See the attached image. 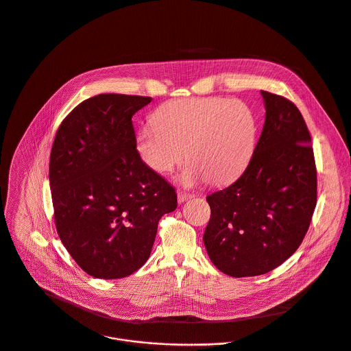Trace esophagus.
<instances>
[{
  "mask_svg": "<svg viewBox=\"0 0 351 351\" xmlns=\"http://www.w3.org/2000/svg\"><path fill=\"white\" fill-rule=\"evenodd\" d=\"M193 195L192 193H185V192H178V203H184L189 199H192Z\"/></svg>",
  "mask_w": 351,
  "mask_h": 351,
  "instance_id": "esophagus-1",
  "label": "esophagus"
}]
</instances>
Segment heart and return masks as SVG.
Here are the masks:
<instances>
[{"mask_svg":"<svg viewBox=\"0 0 351 351\" xmlns=\"http://www.w3.org/2000/svg\"><path fill=\"white\" fill-rule=\"evenodd\" d=\"M155 125L136 137L141 160L159 174L171 173L185 159V184L207 178L221 185L233 181L247 166L255 144V118L241 100L185 97L159 107Z\"/></svg>","mask_w":351,"mask_h":351,"instance_id":"heart-1","label":"heart"}]
</instances>
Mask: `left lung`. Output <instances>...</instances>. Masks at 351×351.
Here are the masks:
<instances>
[{
	"mask_svg": "<svg viewBox=\"0 0 351 351\" xmlns=\"http://www.w3.org/2000/svg\"><path fill=\"white\" fill-rule=\"evenodd\" d=\"M265 123L244 173L207 196L203 241L211 262L232 277L265 274L300 245L317 203L311 137L296 106L261 90Z\"/></svg>",
	"mask_w": 351,
	"mask_h": 351,
	"instance_id": "8db88e82",
	"label": "left lung"
}]
</instances>
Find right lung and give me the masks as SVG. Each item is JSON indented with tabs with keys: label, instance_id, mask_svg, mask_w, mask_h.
<instances>
[{
	"label": "right lung",
	"instance_id": "right-lung-1",
	"mask_svg": "<svg viewBox=\"0 0 351 351\" xmlns=\"http://www.w3.org/2000/svg\"><path fill=\"white\" fill-rule=\"evenodd\" d=\"M151 97L99 95L62 122L49 182L59 237L84 271L122 278L149 258L159 219L177 208L174 188L136 149L133 115Z\"/></svg>",
	"mask_w": 351,
	"mask_h": 351
}]
</instances>
